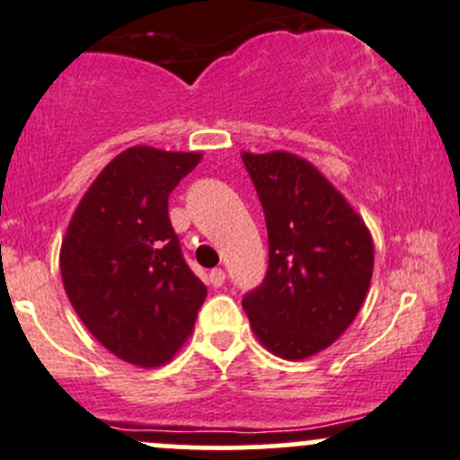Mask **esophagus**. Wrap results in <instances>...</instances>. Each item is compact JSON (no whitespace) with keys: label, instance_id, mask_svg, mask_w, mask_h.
<instances>
[{"label":"esophagus","instance_id":"1","mask_svg":"<svg viewBox=\"0 0 460 460\" xmlns=\"http://www.w3.org/2000/svg\"><path fill=\"white\" fill-rule=\"evenodd\" d=\"M225 280H226L225 270H211V274H208V283H211L213 288H222Z\"/></svg>","mask_w":460,"mask_h":460}]
</instances>
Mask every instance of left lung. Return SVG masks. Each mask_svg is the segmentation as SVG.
<instances>
[{
  "instance_id": "1",
  "label": "left lung",
  "mask_w": 460,
  "mask_h": 460,
  "mask_svg": "<svg viewBox=\"0 0 460 460\" xmlns=\"http://www.w3.org/2000/svg\"><path fill=\"white\" fill-rule=\"evenodd\" d=\"M262 204L270 265L244 294L253 334L270 353L305 359L353 323L373 276V238L346 198L292 153H243Z\"/></svg>"
}]
</instances>
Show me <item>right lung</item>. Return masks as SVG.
<instances>
[{
    "label": "right lung",
    "mask_w": 460,
    "mask_h": 460,
    "mask_svg": "<svg viewBox=\"0 0 460 460\" xmlns=\"http://www.w3.org/2000/svg\"><path fill=\"white\" fill-rule=\"evenodd\" d=\"M199 159L128 148L93 180L62 240V283L75 314L110 353L135 367L166 364L190 337L207 298L168 217V195Z\"/></svg>",
    "instance_id": "obj_1"
}]
</instances>
